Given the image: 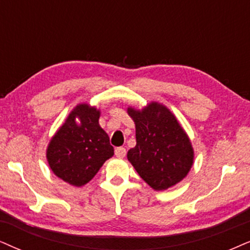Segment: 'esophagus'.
<instances>
[{
    "label": "esophagus",
    "instance_id": "1",
    "mask_svg": "<svg viewBox=\"0 0 250 250\" xmlns=\"http://www.w3.org/2000/svg\"><path fill=\"white\" fill-rule=\"evenodd\" d=\"M125 153H127V151H125V147H116L115 148V156L118 158H125Z\"/></svg>",
    "mask_w": 250,
    "mask_h": 250
}]
</instances>
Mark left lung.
<instances>
[{
	"label": "left lung",
	"mask_w": 250,
	"mask_h": 250,
	"mask_svg": "<svg viewBox=\"0 0 250 250\" xmlns=\"http://www.w3.org/2000/svg\"><path fill=\"white\" fill-rule=\"evenodd\" d=\"M136 125V146L128 160L154 190H165L187 176L194 163L190 140L166 106L150 103L143 109L128 107Z\"/></svg>",
	"instance_id": "obj_1"
}]
</instances>
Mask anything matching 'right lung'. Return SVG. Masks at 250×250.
I'll use <instances>...</instances> for the list:
<instances>
[{"label":"right lung","instance_id":"obj_1","mask_svg":"<svg viewBox=\"0 0 250 250\" xmlns=\"http://www.w3.org/2000/svg\"><path fill=\"white\" fill-rule=\"evenodd\" d=\"M99 116L100 110L96 107L80 104L47 147L50 169L58 178L75 187L91 181L104 163L114 154L108 135L99 125Z\"/></svg>","mask_w":250,"mask_h":250}]
</instances>
